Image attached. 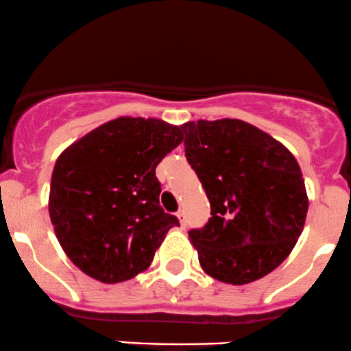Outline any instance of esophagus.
Listing matches in <instances>:
<instances>
[{
	"label": "esophagus",
	"mask_w": 351,
	"mask_h": 351,
	"mask_svg": "<svg viewBox=\"0 0 351 351\" xmlns=\"http://www.w3.org/2000/svg\"><path fill=\"white\" fill-rule=\"evenodd\" d=\"M176 217L179 218V221H180V227H184V211L182 210H179L176 213Z\"/></svg>",
	"instance_id": "obj_1"
}]
</instances>
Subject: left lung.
Masks as SVG:
<instances>
[{"label": "left lung", "instance_id": "8db88e82", "mask_svg": "<svg viewBox=\"0 0 351 351\" xmlns=\"http://www.w3.org/2000/svg\"><path fill=\"white\" fill-rule=\"evenodd\" d=\"M186 158L204 187L211 217L189 230L206 275L245 285L278 268L307 217L300 167L280 141L241 119L182 124Z\"/></svg>", "mask_w": 351, "mask_h": 351}]
</instances>
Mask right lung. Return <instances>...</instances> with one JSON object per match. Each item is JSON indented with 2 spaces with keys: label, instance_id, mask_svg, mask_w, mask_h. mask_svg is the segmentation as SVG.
Masks as SVG:
<instances>
[{
  "label": "right lung",
  "instance_id": "obj_1",
  "mask_svg": "<svg viewBox=\"0 0 351 351\" xmlns=\"http://www.w3.org/2000/svg\"><path fill=\"white\" fill-rule=\"evenodd\" d=\"M180 141L182 126L117 117L59 155L49 217L62 251L85 275L102 283L134 278L179 227L160 206L155 169Z\"/></svg>",
  "mask_w": 351,
  "mask_h": 351
}]
</instances>
